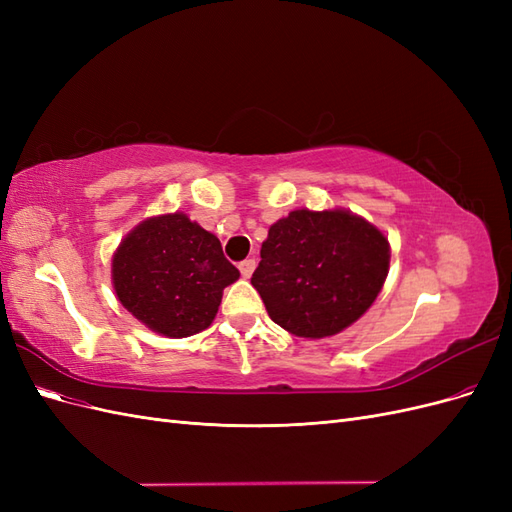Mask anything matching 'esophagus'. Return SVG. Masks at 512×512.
I'll use <instances>...</instances> for the list:
<instances>
[{
    "label": "esophagus",
    "instance_id": "obj_1",
    "mask_svg": "<svg viewBox=\"0 0 512 512\" xmlns=\"http://www.w3.org/2000/svg\"><path fill=\"white\" fill-rule=\"evenodd\" d=\"M254 269H256V260L254 258H247V260L239 262V271H241L243 277H250L254 273Z\"/></svg>",
    "mask_w": 512,
    "mask_h": 512
}]
</instances>
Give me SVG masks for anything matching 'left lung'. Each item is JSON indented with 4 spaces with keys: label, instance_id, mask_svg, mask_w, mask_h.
Listing matches in <instances>:
<instances>
[{
    "label": "left lung",
    "instance_id": "1",
    "mask_svg": "<svg viewBox=\"0 0 512 512\" xmlns=\"http://www.w3.org/2000/svg\"><path fill=\"white\" fill-rule=\"evenodd\" d=\"M389 265V239L361 215L294 209L269 228L252 286L275 324L297 337L322 339L367 312Z\"/></svg>",
    "mask_w": 512,
    "mask_h": 512
}]
</instances>
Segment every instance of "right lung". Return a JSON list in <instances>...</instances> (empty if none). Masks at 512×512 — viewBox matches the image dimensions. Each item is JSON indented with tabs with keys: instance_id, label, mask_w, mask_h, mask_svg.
<instances>
[{
	"instance_id": "add662e5",
	"label": "right lung",
	"mask_w": 512,
	"mask_h": 512,
	"mask_svg": "<svg viewBox=\"0 0 512 512\" xmlns=\"http://www.w3.org/2000/svg\"><path fill=\"white\" fill-rule=\"evenodd\" d=\"M119 303L153 333L170 339L205 331L239 269L220 239L183 211L153 215L121 239L111 260Z\"/></svg>"
}]
</instances>
